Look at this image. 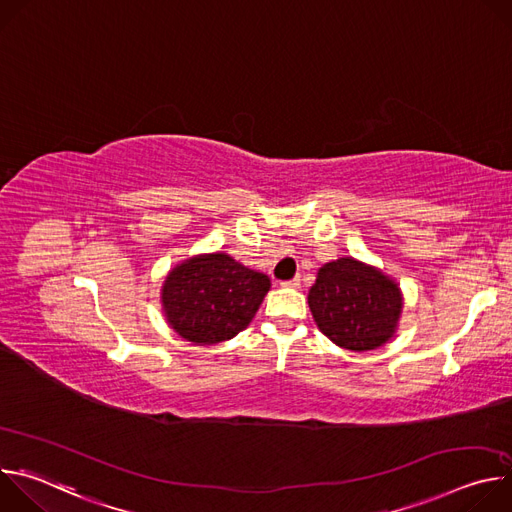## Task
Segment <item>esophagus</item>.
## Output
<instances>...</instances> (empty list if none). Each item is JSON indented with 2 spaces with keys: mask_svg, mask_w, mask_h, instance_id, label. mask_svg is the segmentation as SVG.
Segmentation results:
<instances>
[{
  "mask_svg": "<svg viewBox=\"0 0 512 512\" xmlns=\"http://www.w3.org/2000/svg\"><path fill=\"white\" fill-rule=\"evenodd\" d=\"M281 287H291V289H298L300 287V279H287V281H281Z\"/></svg>",
  "mask_w": 512,
  "mask_h": 512,
  "instance_id": "34e87169",
  "label": "esophagus"
}]
</instances>
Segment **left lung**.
Here are the masks:
<instances>
[{
	"label": "left lung",
	"mask_w": 512,
	"mask_h": 512,
	"mask_svg": "<svg viewBox=\"0 0 512 512\" xmlns=\"http://www.w3.org/2000/svg\"><path fill=\"white\" fill-rule=\"evenodd\" d=\"M308 304L316 326L336 346L367 352L395 336L403 291L379 267L340 257L318 269Z\"/></svg>",
	"instance_id": "1"
}]
</instances>
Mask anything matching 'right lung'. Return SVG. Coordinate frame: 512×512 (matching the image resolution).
Returning <instances> with one entry per match:
<instances>
[{
    "label": "right lung",
    "instance_id": "1",
    "mask_svg": "<svg viewBox=\"0 0 512 512\" xmlns=\"http://www.w3.org/2000/svg\"><path fill=\"white\" fill-rule=\"evenodd\" d=\"M271 279L227 253H202L172 267L162 283V312L192 344L235 338L255 318Z\"/></svg>",
    "mask_w": 512,
    "mask_h": 512
}]
</instances>
